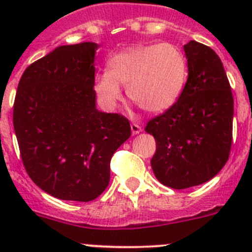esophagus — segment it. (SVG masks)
Returning <instances> with one entry per match:
<instances>
[{
  "label": "esophagus",
  "instance_id": "obj_1",
  "mask_svg": "<svg viewBox=\"0 0 252 252\" xmlns=\"http://www.w3.org/2000/svg\"><path fill=\"white\" fill-rule=\"evenodd\" d=\"M131 132H132V135H137V133L141 132V126L137 124H131Z\"/></svg>",
  "mask_w": 252,
  "mask_h": 252
}]
</instances>
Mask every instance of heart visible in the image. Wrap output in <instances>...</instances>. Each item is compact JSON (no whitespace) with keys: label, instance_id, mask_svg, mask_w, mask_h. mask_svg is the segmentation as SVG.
Instances as JSON below:
<instances>
[{"label":"heart","instance_id":"obj_1","mask_svg":"<svg viewBox=\"0 0 252 252\" xmlns=\"http://www.w3.org/2000/svg\"><path fill=\"white\" fill-rule=\"evenodd\" d=\"M188 75L184 54L173 44L136 45L120 51L107 63V72L94 79V91L106 110L121 101V88L128 98L150 113L169 110L179 98Z\"/></svg>","mask_w":252,"mask_h":252}]
</instances>
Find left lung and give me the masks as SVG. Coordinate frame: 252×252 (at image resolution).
<instances>
[{
  "label": "left lung",
  "mask_w": 252,
  "mask_h": 252,
  "mask_svg": "<svg viewBox=\"0 0 252 252\" xmlns=\"http://www.w3.org/2000/svg\"><path fill=\"white\" fill-rule=\"evenodd\" d=\"M184 51L188 79L179 98L145 127L157 141L154 174L174 189L212 179L228 160L232 144L233 97L221 59L194 40Z\"/></svg>",
  "instance_id": "8db88e82"
}]
</instances>
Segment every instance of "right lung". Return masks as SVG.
<instances>
[{
	"mask_svg": "<svg viewBox=\"0 0 252 252\" xmlns=\"http://www.w3.org/2000/svg\"><path fill=\"white\" fill-rule=\"evenodd\" d=\"M97 48L58 46L34 62L13 103V128L29 177L63 201L101 195L110 183L111 158L131 135L126 117L95 108Z\"/></svg>",
	"mask_w": 252,
	"mask_h": 252,
	"instance_id": "1",
	"label": "right lung"
}]
</instances>
